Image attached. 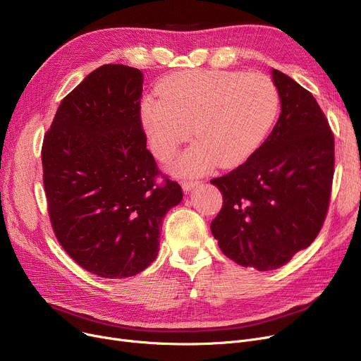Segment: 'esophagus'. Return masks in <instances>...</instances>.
Here are the masks:
<instances>
[{
	"mask_svg": "<svg viewBox=\"0 0 361 361\" xmlns=\"http://www.w3.org/2000/svg\"><path fill=\"white\" fill-rule=\"evenodd\" d=\"M199 185V181H190V180H185V181H181V187H183V190L185 192V193H188V192H192L195 187H197Z\"/></svg>",
	"mask_w": 361,
	"mask_h": 361,
	"instance_id": "obj_1",
	"label": "esophagus"
}]
</instances>
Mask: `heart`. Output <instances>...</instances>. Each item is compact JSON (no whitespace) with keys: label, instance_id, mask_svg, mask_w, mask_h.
Masks as SVG:
<instances>
[{"label":"heart","instance_id":"b5f03b06","mask_svg":"<svg viewBox=\"0 0 361 361\" xmlns=\"http://www.w3.org/2000/svg\"><path fill=\"white\" fill-rule=\"evenodd\" d=\"M279 92L264 74L237 70H193L169 74L140 104V124L152 154L173 158L178 177H197L214 166L244 164L262 146L279 111Z\"/></svg>","mask_w":361,"mask_h":361}]
</instances>
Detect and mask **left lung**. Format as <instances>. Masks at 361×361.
Segmentation results:
<instances>
[{"label":"left lung","instance_id":"1","mask_svg":"<svg viewBox=\"0 0 361 361\" xmlns=\"http://www.w3.org/2000/svg\"><path fill=\"white\" fill-rule=\"evenodd\" d=\"M281 114L243 165L214 178L224 204L211 224L222 253L274 271L307 249L324 225L334 178V135L313 94L272 68Z\"/></svg>","mask_w":361,"mask_h":361}]
</instances>
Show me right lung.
<instances>
[{
    "label": "right lung",
    "instance_id": "add662e5",
    "mask_svg": "<svg viewBox=\"0 0 361 361\" xmlns=\"http://www.w3.org/2000/svg\"><path fill=\"white\" fill-rule=\"evenodd\" d=\"M143 73L105 64L56 109L42 145L54 233L80 267L111 279L135 276L159 252V230L183 199L159 171L140 124Z\"/></svg>",
    "mask_w": 361,
    "mask_h": 361
}]
</instances>
